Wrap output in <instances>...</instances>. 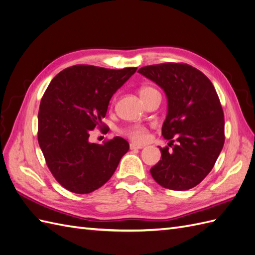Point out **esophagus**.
<instances>
[{
  "instance_id": "1",
  "label": "esophagus",
  "mask_w": 255,
  "mask_h": 255,
  "mask_svg": "<svg viewBox=\"0 0 255 255\" xmlns=\"http://www.w3.org/2000/svg\"><path fill=\"white\" fill-rule=\"evenodd\" d=\"M143 145L139 144V143H136V142H132L129 143V149L130 150H134V149H142Z\"/></svg>"
}]
</instances>
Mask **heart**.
I'll return each mask as SVG.
<instances>
[{
  "label": "heart",
  "mask_w": 255,
  "mask_h": 255,
  "mask_svg": "<svg viewBox=\"0 0 255 255\" xmlns=\"http://www.w3.org/2000/svg\"><path fill=\"white\" fill-rule=\"evenodd\" d=\"M156 92L158 91L155 88L150 87V86H144L140 89V97L143 99L153 94H156ZM123 133L128 135L130 139L137 142H143L146 140V138H148V129L140 125L129 126L123 129Z\"/></svg>",
  "instance_id": "b5f03b06"
}]
</instances>
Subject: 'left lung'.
Segmentation results:
<instances>
[{"label":"left lung","instance_id":"1","mask_svg":"<svg viewBox=\"0 0 255 255\" xmlns=\"http://www.w3.org/2000/svg\"><path fill=\"white\" fill-rule=\"evenodd\" d=\"M138 72L163 88L168 100L161 135L173 146H159L161 159L150 169L151 175L168 189L197 186L211 172L225 143L217 92L206 75L187 64L145 66Z\"/></svg>","mask_w":255,"mask_h":255}]
</instances>
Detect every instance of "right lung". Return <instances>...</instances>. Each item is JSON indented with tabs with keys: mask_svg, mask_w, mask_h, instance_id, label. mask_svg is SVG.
Listing matches in <instances>:
<instances>
[{
	"mask_svg": "<svg viewBox=\"0 0 255 255\" xmlns=\"http://www.w3.org/2000/svg\"><path fill=\"white\" fill-rule=\"evenodd\" d=\"M137 70H114L96 66L69 67L54 78L41 99L38 113V142L51 173L74 194H89L109 181L128 142L114 137L91 143L92 129L105 128L113 95Z\"/></svg>",
	"mask_w": 255,
	"mask_h": 255,
	"instance_id": "right-lung-1",
	"label": "right lung"
}]
</instances>
